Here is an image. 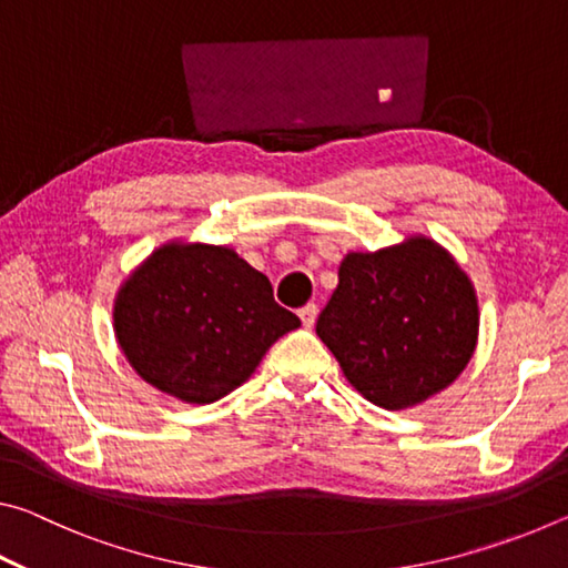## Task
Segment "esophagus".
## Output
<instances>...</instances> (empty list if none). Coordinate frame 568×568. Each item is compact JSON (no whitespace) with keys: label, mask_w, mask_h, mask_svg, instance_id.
Segmentation results:
<instances>
[{"label":"esophagus","mask_w":568,"mask_h":568,"mask_svg":"<svg viewBox=\"0 0 568 568\" xmlns=\"http://www.w3.org/2000/svg\"><path fill=\"white\" fill-rule=\"evenodd\" d=\"M297 315H301V321H303L305 328H313V325H315V318H318V305L307 303V305H303V307H301V311H297Z\"/></svg>","instance_id":"obj_1"}]
</instances>
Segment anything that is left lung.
Wrapping results in <instances>:
<instances>
[{
  "instance_id": "left-lung-1",
  "label": "left lung",
  "mask_w": 568,
  "mask_h": 568,
  "mask_svg": "<svg viewBox=\"0 0 568 568\" xmlns=\"http://www.w3.org/2000/svg\"><path fill=\"white\" fill-rule=\"evenodd\" d=\"M315 333L363 398L386 410L413 408L474 358L476 287L434 237L408 235L343 257Z\"/></svg>"
}]
</instances>
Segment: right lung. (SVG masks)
Masks as SVG:
<instances>
[{
  "label": "right lung",
  "mask_w": 568,
  "mask_h": 568,
  "mask_svg": "<svg viewBox=\"0 0 568 568\" xmlns=\"http://www.w3.org/2000/svg\"><path fill=\"white\" fill-rule=\"evenodd\" d=\"M297 315L233 247L170 240L124 277L112 328L138 376L182 403H215L253 376Z\"/></svg>",
  "instance_id": "add662e5"
}]
</instances>
